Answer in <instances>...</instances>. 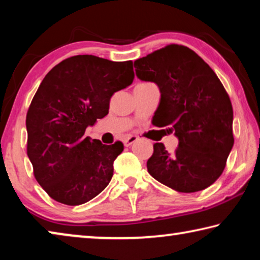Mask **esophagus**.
Returning <instances> with one entry per match:
<instances>
[{"label":"esophagus","mask_w":260,"mask_h":260,"mask_svg":"<svg viewBox=\"0 0 260 260\" xmlns=\"http://www.w3.org/2000/svg\"><path fill=\"white\" fill-rule=\"evenodd\" d=\"M138 140H139L138 136H134V135L127 136V138H125V139H124V144H125V147H129V146H132V144L135 143L136 141H138Z\"/></svg>","instance_id":"obj_1"}]
</instances>
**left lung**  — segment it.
Here are the masks:
<instances>
[{"label":"left lung","mask_w":260,"mask_h":260,"mask_svg":"<svg viewBox=\"0 0 260 260\" xmlns=\"http://www.w3.org/2000/svg\"><path fill=\"white\" fill-rule=\"evenodd\" d=\"M136 77L155 82L160 102L152 118L169 126L179 147L153 144L148 172L180 192L203 190L217 180L234 144L233 107L217 74L189 48L169 45L134 61Z\"/></svg>","instance_id":"left-lung-1"}]
</instances>
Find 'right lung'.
<instances>
[{
    "mask_svg": "<svg viewBox=\"0 0 260 260\" xmlns=\"http://www.w3.org/2000/svg\"><path fill=\"white\" fill-rule=\"evenodd\" d=\"M133 61L93 55L70 57L43 79L26 116L27 156L34 177L52 200L80 205L104 190L124 150L85 138L109 113L111 96L133 82Z\"/></svg>",
    "mask_w": 260,
    "mask_h": 260,
    "instance_id": "obj_1",
    "label": "right lung"
}]
</instances>
